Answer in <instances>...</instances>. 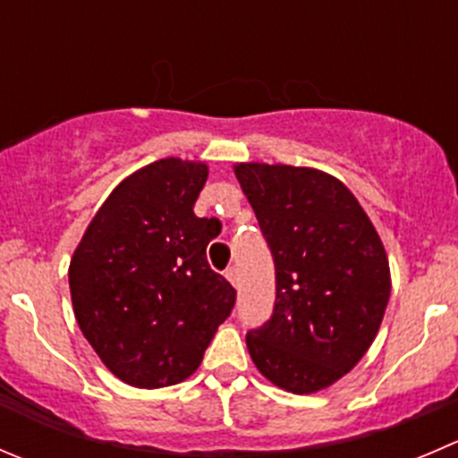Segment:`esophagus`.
Segmentation results:
<instances>
[{"label":"esophagus","instance_id":"34e87169","mask_svg":"<svg viewBox=\"0 0 458 458\" xmlns=\"http://www.w3.org/2000/svg\"><path fill=\"white\" fill-rule=\"evenodd\" d=\"M225 279H228V282L237 288L239 286V270L234 268V266H230V268L225 270Z\"/></svg>","mask_w":458,"mask_h":458}]
</instances>
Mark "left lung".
<instances>
[{
	"label": "left lung",
	"mask_w": 458,
	"mask_h": 458,
	"mask_svg": "<svg viewBox=\"0 0 458 458\" xmlns=\"http://www.w3.org/2000/svg\"><path fill=\"white\" fill-rule=\"evenodd\" d=\"M275 261V309L246 335L259 374L315 394L371 347L392 293L383 242L352 190L315 167L237 163Z\"/></svg>",
	"instance_id": "obj_1"
}]
</instances>
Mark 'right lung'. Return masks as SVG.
I'll list each match as a JSON object with an SVG mask.
<instances>
[{
	"instance_id": "right-lung-1",
	"label": "right lung",
	"mask_w": 458,
	"mask_h": 458,
	"mask_svg": "<svg viewBox=\"0 0 458 458\" xmlns=\"http://www.w3.org/2000/svg\"><path fill=\"white\" fill-rule=\"evenodd\" d=\"M206 181L201 161L140 167L111 190L71 257L80 331L131 387L190 378L234 306L237 291L206 259L221 224L194 215Z\"/></svg>"
}]
</instances>
